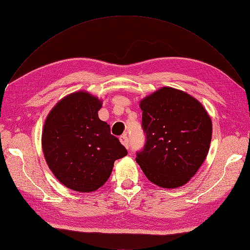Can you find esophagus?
<instances>
[{
    "instance_id": "obj_1",
    "label": "esophagus",
    "mask_w": 250,
    "mask_h": 250,
    "mask_svg": "<svg viewBox=\"0 0 250 250\" xmlns=\"http://www.w3.org/2000/svg\"><path fill=\"white\" fill-rule=\"evenodd\" d=\"M119 141H121V143H122L125 148L128 149V147H129V142H128V138H127V136H126L125 134L119 137Z\"/></svg>"
}]
</instances>
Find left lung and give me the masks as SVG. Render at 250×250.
<instances>
[{
    "mask_svg": "<svg viewBox=\"0 0 250 250\" xmlns=\"http://www.w3.org/2000/svg\"><path fill=\"white\" fill-rule=\"evenodd\" d=\"M146 135L136 161L147 179L162 188H178L196 173L208 156L212 124L199 101L165 86L140 102Z\"/></svg>",
    "mask_w": 250,
    "mask_h": 250,
    "instance_id": "obj_1",
    "label": "left lung"
}]
</instances>
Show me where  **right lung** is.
I'll return each instance as SVG.
<instances>
[{
  "mask_svg": "<svg viewBox=\"0 0 250 250\" xmlns=\"http://www.w3.org/2000/svg\"><path fill=\"white\" fill-rule=\"evenodd\" d=\"M102 102L88 92L60 100L47 116L42 134V152L57 180L78 192H92L110 177L114 161L127 151L111 135L98 111Z\"/></svg>",
  "mask_w": 250,
  "mask_h": 250,
  "instance_id": "1",
  "label": "right lung"
}]
</instances>
